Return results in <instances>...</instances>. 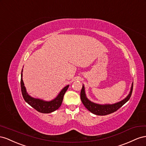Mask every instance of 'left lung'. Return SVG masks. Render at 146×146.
<instances>
[{
    "label": "left lung",
    "instance_id": "left-lung-1",
    "mask_svg": "<svg viewBox=\"0 0 146 146\" xmlns=\"http://www.w3.org/2000/svg\"><path fill=\"white\" fill-rule=\"evenodd\" d=\"M133 85V82L131 84L130 92H129L127 96L123 99L122 100L114 104H105V105H102V104H98L91 102L90 100L87 98L85 92L84 85L82 84V87L81 91V102L87 110L91 112L92 113L95 115H105L110 114L119 110L120 108H121L125 103L128 101L132 94Z\"/></svg>",
    "mask_w": 146,
    "mask_h": 146
}]
</instances>
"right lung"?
Here are the masks:
<instances>
[{"label":"right lung","instance_id":"right-lung-1","mask_svg":"<svg viewBox=\"0 0 146 146\" xmlns=\"http://www.w3.org/2000/svg\"><path fill=\"white\" fill-rule=\"evenodd\" d=\"M23 69H22L21 76V87L23 97L26 102L32 108H34L37 111L41 112V113H51V112L59 109L62 105L64 94L69 87V85L64 87L61 90L59 94L57 95V96L51 101H45L42 99L34 98L31 97L30 95H29L26 87L24 86L23 80Z\"/></svg>","mask_w":146,"mask_h":146}]
</instances>
